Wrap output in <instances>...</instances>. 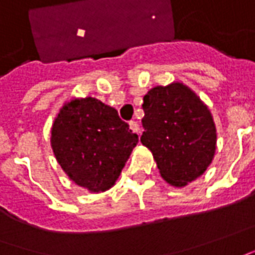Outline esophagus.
<instances>
[{"mask_svg": "<svg viewBox=\"0 0 255 255\" xmlns=\"http://www.w3.org/2000/svg\"><path fill=\"white\" fill-rule=\"evenodd\" d=\"M129 128L138 135L141 134V128H139V124H138L136 121H129Z\"/></svg>", "mask_w": 255, "mask_h": 255, "instance_id": "34e87169", "label": "esophagus"}]
</instances>
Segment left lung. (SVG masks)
Masks as SVG:
<instances>
[{
  "label": "left lung",
  "mask_w": 255,
  "mask_h": 255,
  "mask_svg": "<svg viewBox=\"0 0 255 255\" xmlns=\"http://www.w3.org/2000/svg\"><path fill=\"white\" fill-rule=\"evenodd\" d=\"M142 145L149 148L160 176L184 187L207 170L216 149L212 114L186 85L152 88L143 96Z\"/></svg>",
  "instance_id": "8db88e82"
}]
</instances>
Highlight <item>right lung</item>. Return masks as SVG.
<instances>
[{
	"label": "right lung",
	"instance_id": "1",
	"mask_svg": "<svg viewBox=\"0 0 255 255\" xmlns=\"http://www.w3.org/2000/svg\"><path fill=\"white\" fill-rule=\"evenodd\" d=\"M138 143L117 110L95 98L64 105L51 128L55 159L75 184L100 193L112 188Z\"/></svg>",
	"mask_w": 255,
	"mask_h": 255
}]
</instances>
